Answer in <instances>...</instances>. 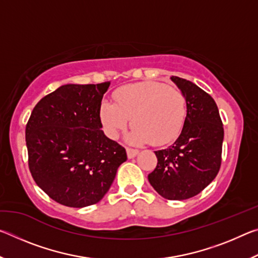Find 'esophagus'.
Listing matches in <instances>:
<instances>
[{"label": "esophagus", "instance_id": "obj_1", "mask_svg": "<svg viewBox=\"0 0 258 258\" xmlns=\"http://www.w3.org/2000/svg\"><path fill=\"white\" fill-rule=\"evenodd\" d=\"M126 152H127L128 158H134L139 154V150L133 149V148H126Z\"/></svg>", "mask_w": 258, "mask_h": 258}]
</instances>
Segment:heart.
Masks as SVG:
<instances>
[{
	"mask_svg": "<svg viewBox=\"0 0 258 258\" xmlns=\"http://www.w3.org/2000/svg\"><path fill=\"white\" fill-rule=\"evenodd\" d=\"M113 101L103 100L100 106V118L111 138L118 137L131 118V142L161 146L173 141L184 125V94L164 83L147 81L123 86L113 93Z\"/></svg>",
	"mask_w": 258,
	"mask_h": 258,
	"instance_id": "b5f03b06",
	"label": "heart"
}]
</instances>
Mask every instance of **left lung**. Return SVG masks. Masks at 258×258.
Wrapping results in <instances>:
<instances>
[{
	"mask_svg": "<svg viewBox=\"0 0 258 258\" xmlns=\"http://www.w3.org/2000/svg\"><path fill=\"white\" fill-rule=\"evenodd\" d=\"M171 80L185 97V121L172 146L155 151L158 163L148 180L161 197L183 200L195 197L216 177L224 128L211 95L184 78L172 76Z\"/></svg>",
	"mask_w": 258,
	"mask_h": 258,
	"instance_id": "left-lung-1",
	"label": "left lung"
}]
</instances>
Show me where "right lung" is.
I'll use <instances>...</instances> for the list:
<instances>
[{
  "mask_svg": "<svg viewBox=\"0 0 258 258\" xmlns=\"http://www.w3.org/2000/svg\"><path fill=\"white\" fill-rule=\"evenodd\" d=\"M109 85L60 86L37 102L26 125L30 174L64 206L99 203L127 159L125 148L101 130L100 106Z\"/></svg>",
  "mask_w": 258,
  "mask_h": 258,
  "instance_id": "right-lung-1",
  "label": "right lung"
}]
</instances>
